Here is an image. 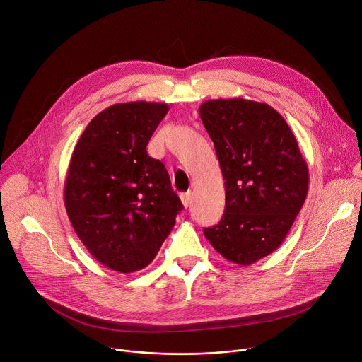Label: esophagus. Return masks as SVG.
Instances as JSON below:
<instances>
[{
    "label": "esophagus",
    "instance_id": "34e87169",
    "mask_svg": "<svg viewBox=\"0 0 362 362\" xmlns=\"http://www.w3.org/2000/svg\"><path fill=\"white\" fill-rule=\"evenodd\" d=\"M180 199H182V203L185 207H187L190 203H192V199H193V193L192 192H186V193H182L180 194Z\"/></svg>",
    "mask_w": 362,
    "mask_h": 362
}]
</instances>
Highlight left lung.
Instances as JSON below:
<instances>
[{
  "mask_svg": "<svg viewBox=\"0 0 362 362\" xmlns=\"http://www.w3.org/2000/svg\"><path fill=\"white\" fill-rule=\"evenodd\" d=\"M214 144L226 187L218 224L204 228L228 262L249 266L281 246L308 192V166L284 117L243 98L199 107Z\"/></svg>",
  "mask_w": 362,
  "mask_h": 362,
  "instance_id": "obj_1",
  "label": "left lung"
}]
</instances>
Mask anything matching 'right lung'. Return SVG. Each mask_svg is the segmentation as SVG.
<instances>
[{
  "label": "right lung",
  "mask_w": 362,
  "mask_h": 362,
  "mask_svg": "<svg viewBox=\"0 0 362 362\" xmlns=\"http://www.w3.org/2000/svg\"><path fill=\"white\" fill-rule=\"evenodd\" d=\"M168 110L145 100L103 109L69 162L64 200L72 227L100 264L119 273L149 266L183 209L165 165L146 152Z\"/></svg>",
  "instance_id": "obj_1"
}]
</instances>
